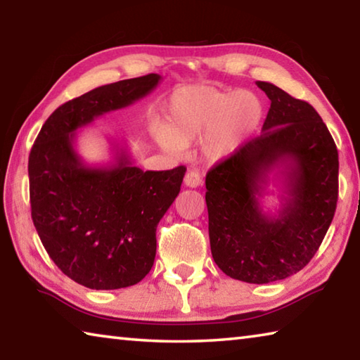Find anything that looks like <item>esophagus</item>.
<instances>
[{
  "label": "esophagus",
  "instance_id": "obj_1",
  "mask_svg": "<svg viewBox=\"0 0 360 360\" xmlns=\"http://www.w3.org/2000/svg\"><path fill=\"white\" fill-rule=\"evenodd\" d=\"M184 184L187 187H192V188L202 186V176H200L197 169H188L186 178H184Z\"/></svg>",
  "mask_w": 360,
  "mask_h": 360
}]
</instances>
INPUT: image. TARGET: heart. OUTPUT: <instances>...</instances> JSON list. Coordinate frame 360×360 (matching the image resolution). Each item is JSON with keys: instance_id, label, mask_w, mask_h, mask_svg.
Listing matches in <instances>:
<instances>
[{"instance_id": "b5f03b06", "label": "heart", "mask_w": 360, "mask_h": 360, "mask_svg": "<svg viewBox=\"0 0 360 360\" xmlns=\"http://www.w3.org/2000/svg\"><path fill=\"white\" fill-rule=\"evenodd\" d=\"M262 117V103L251 92L188 85L176 90L167 109V125L158 127L157 141L181 152L198 138L203 155L221 160L240 148Z\"/></svg>"}]
</instances>
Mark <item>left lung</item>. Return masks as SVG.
Returning <instances> with one entry per match:
<instances>
[{
  "instance_id": "1",
  "label": "left lung",
  "mask_w": 360,
  "mask_h": 360,
  "mask_svg": "<svg viewBox=\"0 0 360 360\" xmlns=\"http://www.w3.org/2000/svg\"><path fill=\"white\" fill-rule=\"evenodd\" d=\"M271 105L259 136L206 174L211 254L225 275L251 284L279 281L313 259L338 200V150L307 101L257 81ZM279 169L283 203L261 210L267 174Z\"/></svg>"
}]
</instances>
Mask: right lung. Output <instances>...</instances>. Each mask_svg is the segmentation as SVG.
Here are the masks:
<instances>
[{
    "label": "right lung",
    "mask_w": 360,
    "mask_h": 360,
    "mask_svg": "<svg viewBox=\"0 0 360 360\" xmlns=\"http://www.w3.org/2000/svg\"><path fill=\"white\" fill-rule=\"evenodd\" d=\"M158 75L101 85L65 103L42 125L30 152V203L42 246L66 276L89 289L141 281L155 259V230L181 191L186 167L143 172L125 148L90 167L75 149L76 131L130 106L160 82Z\"/></svg>",
    "instance_id": "add662e5"
}]
</instances>
